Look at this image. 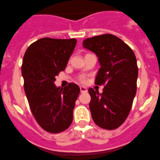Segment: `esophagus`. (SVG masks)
<instances>
[{
    "instance_id": "obj_1",
    "label": "esophagus",
    "mask_w": 160,
    "mask_h": 160,
    "mask_svg": "<svg viewBox=\"0 0 160 160\" xmlns=\"http://www.w3.org/2000/svg\"><path fill=\"white\" fill-rule=\"evenodd\" d=\"M80 92H81V93H84V92H86V91H87V88L85 87V86H80Z\"/></svg>"
}]
</instances>
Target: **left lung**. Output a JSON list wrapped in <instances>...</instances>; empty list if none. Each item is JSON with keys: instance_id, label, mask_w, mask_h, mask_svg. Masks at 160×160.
<instances>
[{"instance_id": "8db88e82", "label": "left lung", "mask_w": 160, "mask_h": 160, "mask_svg": "<svg viewBox=\"0 0 160 160\" xmlns=\"http://www.w3.org/2000/svg\"><path fill=\"white\" fill-rule=\"evenodd\" d=\"M83 47L98 57L101 68L96 85L103 92L88 90L90 110L95 123L107 130L118 128L128 118L137 91V59L133 51L112 34H102L83 41Z\"/></svg>"}]
</instances>
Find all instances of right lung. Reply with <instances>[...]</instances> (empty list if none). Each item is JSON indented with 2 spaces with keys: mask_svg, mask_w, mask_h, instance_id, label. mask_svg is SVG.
Instances as JSON below:
<instances>
[{
  "mask_svg": "<svg viewBox=\"0 0 160 160\" xmlns=\"http://www.w3.org/2000/svg\"><path fill=\"white\" fill-rule=\"evenodd\" d=\"M76 42L43 38L32 43L23 57L22 74L29 107L37 122L51 133L66 130L73 121L80 87L69 83L63 89L54 81L65 69Z\"/></svg>",
  "mask_w": 160,
  "mask_h": 160,
  "instance_id": "add662e5",
  "label": "right lung"
}]
</instances>
